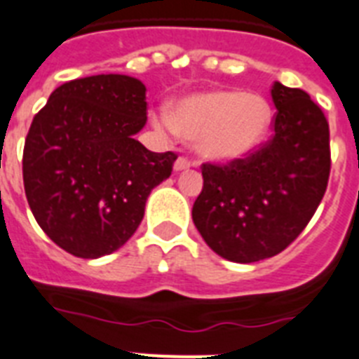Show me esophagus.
<instances>
[{"label": "esophagus", "mask_w": 359, "mask_h": 359, "mask_svg": "<svg viewBox=\"0 0 359 359\" xmlns=\"http://www.w3.org/2000/svg\"><path fill=\"white\" fill-rule=\"evenodd\" d=\"M191 167H192V163L187 158H177L176 163H174V170H176V172H180V170H187V168H191Z\"/></svg>", "instance_id": "34e87169"}]
</instances>
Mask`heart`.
I'll return each mask as SVG.
<instances>
[{
  "instance_id": "1",
  "label": "heart",
  "mask_w": 359,
  "mask_h": 359,
  "mask_svg": "<svg viewBox=\"0 0 359 359\" xmlns=\"http://www.w3.org/2000/svg\"><path fill=\"white\" fill-rule=\"evenodd\" d=\"M154 123L161 132L194 141L201 158L229 163L250 158L262 147L273 109L262 95L216 90L180 100L172 114L159 109Z\"/></svg>"
}]
</instances>
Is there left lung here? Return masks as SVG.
<instances>
[{"label": "left lung", "instance_id": "left-lung-1", "mask_svg": "<svg viewBox=\"0 0 359 359\" xmlns=\"http://www.w3.org/2000/svg\"><path fill=\"white\" fill-rule=\"evenodd\" d=\"M273 137L250 158L203 163L192 220L215 253L250 264L279 255L318 211L330 176L328 121L306 91L275 82Z\"/></svg>", "mask_w": 359, "mask_h": 359}]
</instances>
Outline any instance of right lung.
<instances>
[{"instance_id":"1","label":"right lung","mask_w":359,"mask_h":359,"mask_svg":"<svg viewBox=\"0 0 359 359\" xmlns=\"http://www.w3.org/2000/svg\"><path fill=\"white\" fill-rule=\"evenodd\" d=\"M147 123V88L126 75L58 86L34 115L23 148L32 215L56 245L99 259L128 242L174 152H150L133 135Z\"/></svg>"}]
</instances>
